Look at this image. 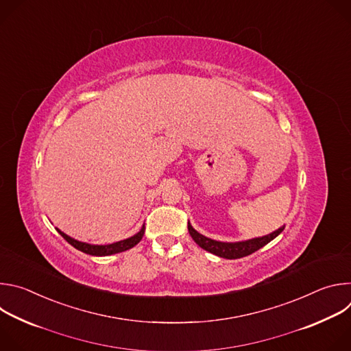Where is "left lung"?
<instances>
[{
  "label": "left lung",
  "instance_id": "1",
  "mask_svg": "<svg viewBox=\"0 0 351 351\" xmlns=\"http://www.w3.org/2000/svg\"><path fill=\"white\" fill-rule=\"evenodd\" d=\"M187 229H189V233L193 237V240L199 247L204 248L206 252H210L222 258L236 260V258H241V257L253 254L254 252H257V250H260L261 247L268 244L271 240H274L278 234H280L283 232L285 226H282L278 230H275L267 236H263V237H256V239H250V240H244V241H234V243L218 241V240L206 237L202 233H198L195 229H193L190 222L187 223Z\"/></svg>",
  "mask_w": 351,
  "mask_h": 351
}]
</instances>
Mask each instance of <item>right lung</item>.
<instances>
[{
    "instance_id": "1",
    "label": "right lung",
    "mask_w": 351,
    "mask_h": 351,
    "mask_svg": "<svg viewBox=\"0 0 351 351\" xmlns=\"http://www.w3.org/2000/svg\"><path fill=\"white\" fill-rule=\"evenodd\" d=\"M144 229L145 226L143 225L140 232H137L136 234H133L132 237H128L125 240H121V241H117V243H111V244H88V243H84V241H79V240H75L73 237L68 236L66 233L61 232L58 228V233L71 244L73 245L75 248H77L79 252L82 253H86V254H90V256H97V257H104V256H111V254H117V253H122V252H126V250L134 247L143 237L144 234Z\"/></svg>"
}]
</instances>
